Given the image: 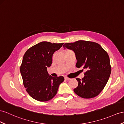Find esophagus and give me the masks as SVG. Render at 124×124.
<instances>
[{
  "mask_svg": "<svg viewBox=\"0 0 124 124\" xmlns=\"http://www.w3.org/2000/svg\"><path fill=\"white\" fill-rule=\"evenodd\" d=\"M64 79H65V80H67V81H68V80H70V78H67V77H65V78H64Z\"/></svg>",
  "mask_w": 124,
  "mask_h": 124,
  "instance_id": "obj_1",
  "label": "esophagus"
}]
</instances>
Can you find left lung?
<instances>
[{
    "mask_svg": "<svg viewBox=\"0 0 124 124\" xmlns=\"http://www.w3.org/2000/svg\"><path fill=\"white\" fill-rule=\"evenodd\" d=\"M63 47L74 52L77 60L76 66L86 70L82 80L76 78L78 86L74 89L75 93L84 98L97 96L105 86L111 73L107 52L97 43L84 40L66 43Z\"/></svg>",
    "mask_w": 124,
    "mask_h": 124,
    "instance_id": "8db88e82",
    "label": "left lung"
}]
</instances>
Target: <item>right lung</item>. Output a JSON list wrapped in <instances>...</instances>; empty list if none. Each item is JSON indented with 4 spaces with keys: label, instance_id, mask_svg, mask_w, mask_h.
<instances>
[{
    "label": "right lung",
    "instance_id": "1",
    "mask_svg": "<svg viewBox=\"0 0 124 124\" xmlns=\"http://www.w3.org/2000/svg\"><path fill=\"white\" fill-rule=\"evenodd\" d=\"M63 44L43 41L24 53L20 73L26 91L34 100L40 101L51 100L56 94L60 84L64 81L62 76L54 78L47 71V68L52 63L53 53Z\"/></svg>",
    "mask_w": 124,
    "mask_h": 124
}]
</instances>
